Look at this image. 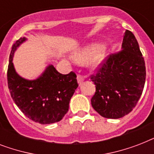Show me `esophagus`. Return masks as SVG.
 I'll return each mask as SVG.
<instances>
[{
	"instance_id": "obj_1",
	"label": "esophagus",
	"mask_w": 154,
	"mask_h": 154,
	"mask_svg": "<svg viewBox=\"0 0 154 154\" xmlns=\"http://www.w3.org/2000/svg\"><path fill=\"white\" fill-rule=\"evenodd\" d=\"M85 81V77L82 76V75L78 74L77 75V82H78V84L82 85V83Z\"/></svg>"
}]
</instances>
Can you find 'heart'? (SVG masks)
<instances>
[{
	"mask_svg": "<svg viewBox=\"0 0 154 154\" xmlns=\"http://www.w3.org/2000/svg\"><path fill=\"white\" fill-rule=\"evenodd\" d=\"M94 54V55L92 59V64L94 65H99L104 59V54L101 51L100 45H93V46L89 47V48L84 49L81 53H77V55L74 57V58L75 60L79 61V62H84V61L88 60Z\"/></svg>",
	"mask_w": 154,
	"mask_h": 154,
	"instance_id": "b5f03b06",
	"label": "heart"
}]
</instances>
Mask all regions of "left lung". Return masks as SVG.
<instances>
[{
  "label": "left lung",
  "mask_w": 154,
  "mask_h": 154,
  "mask_svg": "<svg viewBox=\"0 0 154 154\" xmlns=\"http://www.w3.org/2000/svg\"><path fill=\"white\" fill-rule=\"evenodd\" d=\"M145 60L134 33L126 30L122 50L107 56L90 79L96 85L91 105L105 118L117 119L131 112L143 91Z\"/></svg>",
  "instance_id": "obj_1"
}]
</instances>
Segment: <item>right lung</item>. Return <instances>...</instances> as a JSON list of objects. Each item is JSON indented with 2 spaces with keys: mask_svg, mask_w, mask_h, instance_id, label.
I'll use <instances>...</instances> for the list:
<instances>
[{
  "mask_svg": "<svg viewBox=\"0 0 154 154\" xmlns=\"http://www.w3.org/2000/svg\"><path fill=\"white\" fill-rule=\"evenodd\" d=\"M25 41V37L17 40L9 55L7 80L11 97L21 112L33 122L43 125L60 122L78 87L77 75L72 71L61 74L50 65L36 80L20 77L14 69L13 57L17 48Z\"/></svg>",
  "mask_w": 154,
  "mask_h": 154,
  "instance_id": "1",
  "label": "right lung"
}]
</instances>
